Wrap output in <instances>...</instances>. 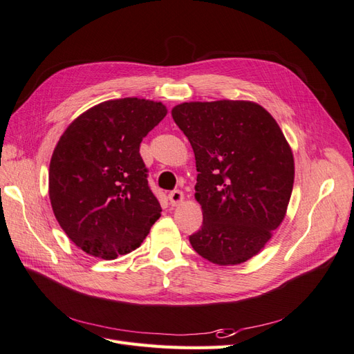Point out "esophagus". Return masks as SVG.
I'll use <instances>...</instances> for the list:
<instances>
[{"mask_svg": "<svg viewBox=\"0 0 354 354\" xmlns=\"http://www.w3.org/2000/svg\"><path fill=\"white\" fill-rule=\"evenodd\" d=\"M168 199H169V203H171V205H173V207H177V205H180L181 202H183L185 195H183V192H181V190H173V192H169Z\"/></svg>", "mask_w": 354, "mask_h": 354, "instance_id": "1", "label": "esophagus"}]
</instances>
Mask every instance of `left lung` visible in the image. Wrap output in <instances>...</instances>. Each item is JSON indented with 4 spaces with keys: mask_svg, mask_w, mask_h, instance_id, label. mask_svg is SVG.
<instances>
[{
    "mask_svg": "<svg viewBox=\"0 0 354 354\" xmlns=\"http://www.w3.org/2000/svg\"><path fill=\"white\" fill-rule=\"evenodd\" d=\"M196 160L203 221L194 250L218 266L259 254L285 218L294 156L274 118L248 100L189 102L171 111Z\"/></svg>",
    "mask_w": 354,
    "mask_h": 354,
    "instance_id": "left-lung-1",
    "label": "left lung"
}]
</instances>
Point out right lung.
Listing matches in <instances>:
<instances>
[{
    "instance_id": "right-lung-1",
    "label": "right lung",
    "mask_w": 354,
    "mask_h": 354,
    "mask_svg": "<svg viewBox=\"0 0 354 354\" xmlns=\"http://www.w3.org/2000/svg\"><path fill=\"white\" fill-rule=\"evenodd\" d=\"M165 115L160 102L108 100L62 134L50 160V202L63 232L84 252L103 260L131 252L160 217L140 143Z\"/></svg>"
}]
</instances>
